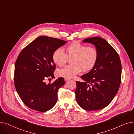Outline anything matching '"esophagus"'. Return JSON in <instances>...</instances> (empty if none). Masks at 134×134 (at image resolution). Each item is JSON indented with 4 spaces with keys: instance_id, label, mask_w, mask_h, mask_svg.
<instances>
[{
    "instance_id": "obj_1",
    "label": "esophagus",
    "mask_w": 134,
    "mask_h": 134,
    "mask_svg": "<svg viewBox=\"0 0 134 134\" xmlns=\"http://www.w3.org/2000/svg\"><path fill=\"white\" fill-rule=\"evenodd\" d=\"M70 80V79H69V78H65V81H68V80Z\"/></svg>"
}]
</instances>
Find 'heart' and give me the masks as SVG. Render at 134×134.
Segmentation results:
<instances>
[{
    "instance_id": "b5f03b06",
    "label": "heart",
    "mask_w": 134,
    "mask_h": 134,
    "mask_svg": "<svg viewBox=\"0 0 134 134\" xmlns=\"http://www.w3.org/2000/svg\"><path fill=\"white\" fill-rule=\"evenodd\" d=\"M66 53V55L61 48H58L52 54L53 62L59 66L66 64L68 58L72 57V65L62 67L58 71L63 77L71 78L83 70L84 72L90 71L97 62V50L92 46H88L79 42H73L67 46Z\"/></svg>"
}]
</instances>
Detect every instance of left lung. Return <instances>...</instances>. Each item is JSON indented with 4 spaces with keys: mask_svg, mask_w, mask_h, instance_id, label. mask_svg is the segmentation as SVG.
I'll use <instances>...</instances> for the list:
<instances>
[{
    "mask_svg": "<svg viewBox=\"0 0 134 134\" xmlns=\"http://www.w3.org/2000/svg\"><path fill=\"white\" fill-rule=\"evenodd\" d=\"M83 42L94 44L98 56L95 67L81 76L83 82H76V100L85 110L101 109L111 102L119 90L121 74L120 57L112 46L102 38H88Z\"/></svg>",
    "mask_w": 134,
    "mask_h": 134,
    "instance_id": "1",
    "label": "left lung"
}]
</instances>
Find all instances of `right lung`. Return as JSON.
<instances>
[{"label": "right lung", "instance_id": "right-lung-1", "mask_svg": "<svg viewBox=\"0 0 134 134\" xmlns=\"http://www.w3.org/2000/svg\"><path fill=\"white\" fill-rule=\"evenodd\" d=\"M66 43L60 39L39 37L17 57L15 66V86L22 102L29 108L46 112L55 105L57 91L65 84V80L59 78L48 84L45 80L55 78L56 65L52 54Z\"/></svg>", "mask_w": 134, "mask_h": 134}]
</instances>
